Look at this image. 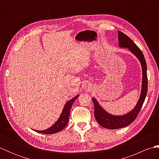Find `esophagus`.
I'll list each match as a JSON object with an SVG mask.
<instances>
[{
	"label": "esophagus",
	"instance_id": "34e87169",
	"mask_svg": "<svg viewBox=\"0 0 159 159\" xmlns=\"http://www.w3.org/2000/svg\"><path fill=\"white\" fill-rule=\"evenodd\" d=\"M93 89V87L91 83H87V85H85V91L87 92H92Z\"/></svg>",
	"mask_w": 159,
	"mask_h": 159
}]
</instances>
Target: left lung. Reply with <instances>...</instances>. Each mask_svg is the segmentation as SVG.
<instances>
[{
	"label": "left lung",
	"mask_w": 159,
	"mask_h": 159,
	"mask_svg": "<svg viewBox=\"0 0 159 159\" xmlns=\"http://www.w3.org/2000/svg\"><path fill=\"white\" fill-rule=\"evenodd\" d=\"M118 41H119L120 47L128 48L139 60L142 67V86H141L139 99L135 107L130 112L124 116H113L107 113L100 105L98 101L94 98H92V101L94 104V116L96 120L100 126L107 129H118V128H124L134 121L143 106L148 92L147 65L143 54L129 37L120 31H118Z\"/></svg>",
	"instance_id": "8db88e82"
}]
</instances>
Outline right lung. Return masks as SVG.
<instances>
[{"instance_id":"obj_1","label":"right lung","mask_w":159,"mask_h":159,"mask_svg":"<svg viewBox=\"0 0 159 159\" xmlns=\"http://www.w3.org/2000/svg\"><path fill=\"white\" fill-rule=\"evenodd\" d=\"M79 97V95L76 96L75 97H74L73 98L71 99L70 100L67 101L66 102L65 107H64L63 111L59 118L57 120L55 124H54L51 127H50L49 128L44 130H35V131L38 132V133H42V134H54V133H57L58 132L62 130L64 128H65L67 123H68L69 121V116H70V110L71 108H72V105L74 101L76 100L77 98Z\"/></svg>"}]
</instances>
